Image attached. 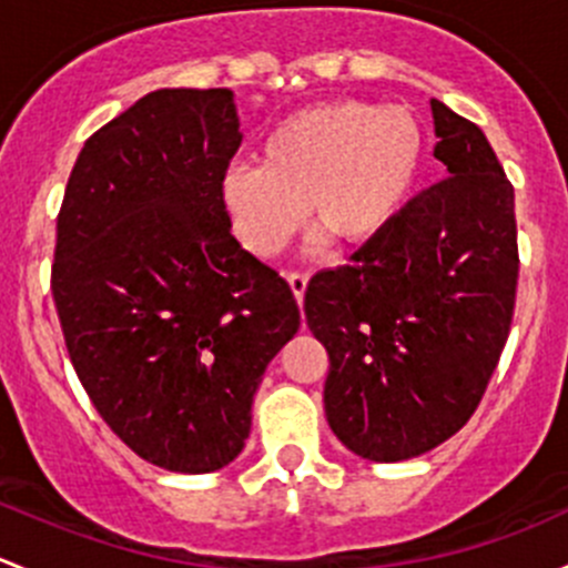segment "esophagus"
<instances>
[{"label": "esophagus", "mask_w": 568, "mask_h": 568, "mask_svg": "<svg viewBox=\"0 0 568 568\" xmlns=\"http://www.w3.org/2000/svg\"><path fill=\"white\" fill-rule=\"evenodd\" d=\"M286 282H290L292 292H295L297 303H303V295H306V286H308V273H301V271H292L290 276H286Z\"/></svg>", "instance_id": "34e87169"}]
</instances>
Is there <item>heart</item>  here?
I'll use <instances>...</instances> for the list:
<instances>
[{"mask_svg": "<svg viewBox=\"0 0 568 568\" xmlns=\"http://www.w3.org/2000/svg\"><path fill=\"white\" fill-rule=\"evenodd\" d=\"M424 125L407 106L369 101L317 103L267 133L260 166L224 178L235 235L256 256H273L308 224L336 245L377 237L410 194L424 161Z\"/></svg>", "mask_w": 568, "mask_h": 568, "instance_id": "obj_1", "label": "heart"}]
</instances>
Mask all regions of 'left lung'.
Masks as SVG:
<instances>
[{"label": "left lung", "instance_id": "1", "mask_svg": "<svg viewBox=\"0 0 568 568\" xmlns=\"http://www.w3.org/2000/svg\"><path fill=\"white\" fill-rule=\"evenodd\" d=\"M446 178L306 286L327 349L333 435L372 462L432 452L470 420L498 366L517 301L514 185L476 122L432 101Z\"/></svg>", "mask_w": 568, "mask_h": 568}]
</instances>
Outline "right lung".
Instances as JSON below:
<instances>
[{"instance_id": "right-lung-1", "label": "right lung", "mask_w": 568, "mask_h": 568, "mask_svg": "<svg viewBox=\"0 0 568 568\" xmlns=\"http://www.w3.org/2000/svg\"><path fill=\"white\" fill-rule=\"evenodd\" d=\"M232 90H155L70 172L51 292L70 364L109 429L174 473L243 452L251 402L301 325L295 295L232 235Z\"/></svg>"}]
</instances>
